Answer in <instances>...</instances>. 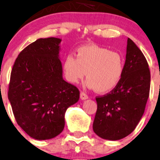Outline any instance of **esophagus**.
I'll return each mask as SVG.
<instances>
[{
    "label": "esophagus",
    "mask_w": 160,
    "mask_h": 160,
    "mask_svg": "<svg viewBox=\"0 0 160 160\" xmlns=\"http://www.w3.org/2000/svg\"><path fill=\"white\" fill-rule=\"evenodd\" d=\"M88 98V96L84 92H80V99L81 100H86Z\"/></svg>",
    "instance_id": "esophagus-1"
}]
</instances>
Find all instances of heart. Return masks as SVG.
<instances>
[{
    "mask_svg": "<svg viewBox=\"0 0 160 160\" xmlns=\"http://www.w3.org/2000/svg\"><path fill=\"white\" fill-rule=\"evenodd\" d=\"M66 80L77 83L85 77L86 86L99 93H107L119 83L124 70V59L119 52L105 48L85 45L77 50V58L68 55L63 62Z\"/></svg>",
    "mask_w": 160,
    "mask_h": 160,
    "instance_id": "obj_1",
    "label": "heart"
}]
</instances>
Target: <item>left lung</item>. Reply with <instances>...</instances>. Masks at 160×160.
Instances as JSON below:
<instances>
[{
  "mask_svg": "<svg viewBox=\"0 0 160 160\" xmlns=\"http://www.w3.org/2000/svg\"><path fill=\"white\" fill-rule=\"evenodd\" d=\"M150 79L146 58L128 38L121 80L111 92L96 98L98 108L93 130L98 137L116 141L133 132L145 112Z\"/></svg>",
  "mask_w": 160,
  "mask_h": 160,
  "instance_id": "obj_1",
  "label": "left lung"
}]
</instances>
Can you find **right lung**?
<instances>
[{"label":"right lung","instance_id":"1","mask_svg":"<svg viewBox=\"0 0 160 160\" xmlns=\"http://www.w3.org/2000/svg\"><path fill=\"white\" fill-rule=\"evenodd\" d=\"M55 37L38 39L17 57L8 88L16 122L31 138L48 140L65 127V113L77 103L80 91L63 80L60 43Z\"/></svg>","mask_w":160,"mask_h":160}]
</instances>
